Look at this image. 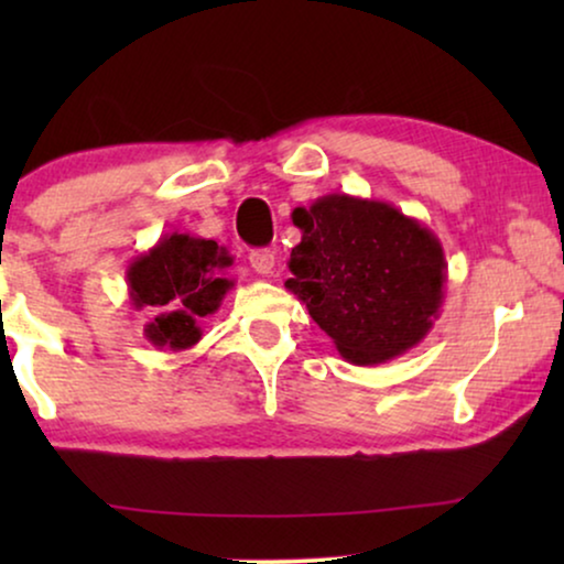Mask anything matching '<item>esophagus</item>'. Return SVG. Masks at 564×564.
<instances>
[{"mask_svg":"<svg viewBox=\"0 0 564 564\" xmlns=\"http://www.w3.org/2000/svg\"><path fill=\"white\" fill-rule=\"evenodd\" d=\"M249 261H251L253 272L261 274V276H269V274L274 272V251H269V249H257V251H251Z\"/></svg>","mask_w":564,"mask_h":564,"instance_id":"1","label":"esophagus"}]
</instances>
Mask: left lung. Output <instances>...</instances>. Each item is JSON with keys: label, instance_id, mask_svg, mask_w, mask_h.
<instances>
[{"label": "left lung", "instance_id": "left-lung-1", "mask_svg": "<svg viewBox=\"0 0 564 564\" xmlns=\"http://www.w3.org/2000/svg\"><path fill=\"white\" fill-rule=\"evenodd\" d=\"M292 223L303 241L284 288L346 361L382 365L426 338L446 284L442 241L426 226L382 199L338 192L295 207Z\"/></svg>", "mask_w": 564, "mask_h": 564}]
</instances>
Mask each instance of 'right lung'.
I'll return each mask as SVG.
<instances>
[{"label": "right lung", "instance_id": "obj_1", "mask_svg": "<svg viewBox=\"0 0 564 564\" xmlns=\"http://www.w3.org/2000/svg\"><path fill=\"white\" fill-rule=\"evenodd\" d=\"M230 264L234 257L226 246L180 230L138 253L126 272L130 305L156 311L143 336L164 351L192 349L203 338L199 321L218 311L234 288L226 276Z\"/></svg>", "mask_w": 564, "mask_h": 564}]
</instances>
